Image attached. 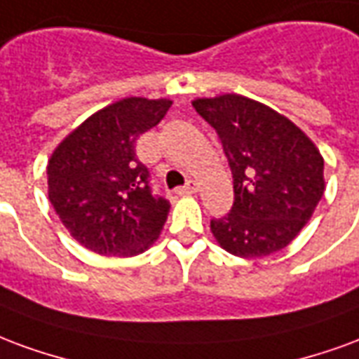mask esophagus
<instances>
[{
    "mask_svg": "<svg viewBox=\"0 0 359 359\" xmlns=\"http://www.w3.org/2000/svg\"><path fill=\"white\" fill-rule=\"evenodd\" d=\"M193 193H197V183L195 182H187V185L177 189V195H193Z\"/></svg>",
    "mask_w": 359,
    "mask_h": 359,
    "instance_id": "obj_1",
    "label": "esophagus"
}]
</instances>
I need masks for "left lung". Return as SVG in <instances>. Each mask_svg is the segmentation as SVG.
Wrapping results in <instances>:
<instances>
[{
  "mask_svg": "<svg viewBox=\"0 0 359 359\" xmlns=\"http://www.w3.org/2000/svg\"><path fill=\"white\" fill-rule=\"evenodd\" d=\"M216 130L233 176V206L210 219L219 247L262 258L294 239L323 197V158L289 118L248 97L193 101Z\"/></svg>",
  "mask_w": 359,
  "mask_h": 359,
  "instance_id": "obj_1",
  "label": "left lung"
}]
</instances>
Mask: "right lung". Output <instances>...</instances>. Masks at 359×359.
<instances>
[{"label": "right lung", "mask_w": 359, "mask_h": 359, "mask_svg": "<svg viewBox=\"0 0 359 359\" xmlns=\"http://www.w3.org/2000/svg\"><path fill=\"white\" fill-rule=\"evenodd\" d=\"M170 104L143 97L116 101L78 126L49 158V201L70 235L97 255H140L168 218L170 203L153 193L135 141Z\"/></svg>", "instance_id": "obj_1"}]
</instances>
